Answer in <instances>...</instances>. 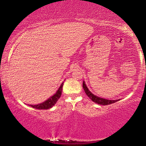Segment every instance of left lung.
<instances>
[{
    "label": "left lung",
    "instance_id": "8db88e82",
    "mask_svg": "<svg viewBox=\"0 0 146 146\" xmlns=\"http://www.w3.org/2000/svg\"><path fill=\"white\" fill-rule=\"evenodd\" d=\"M83 88L84 90L85 93L86 94L88 95V97L89 98L90 100H92L93 102H95L96 104H98L100 105H108V104H111L115 103L118 101L119 100H106V99H104V98H99V97L96 96V95H93L91 92L88 90V88H87L86 85L85 84L84 81L83 82Z\"/></svg>",
    "mask_w": 146,
    "mask_h": 146
}]
</instances>
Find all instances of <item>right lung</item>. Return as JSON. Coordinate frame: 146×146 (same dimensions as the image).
<instances>
[{"instance_id": "right-lung-1", "label": "right lung", "mask_w": 146, "mask_h": 146, "mask_svg": "<svg viewBox=\"0 0 146 146\" xmlns=\"http://www.w3.org/2000/svg\"><path fill=\"white\" fill-rule=\"evenodd\" d=\"M64 82L60 85V88H58V90H57V92L55 93L53 96L51 97L50 98H48L47 100L42 102V103L39 104L37 105H29L30 106H31L33 108H36V109L39 110H45V109H48V108H51V107H53V106L56 104V103L58 102V100H59L60 96L62 95V86H63Z\"/></svg>"}]
</instances>
